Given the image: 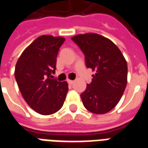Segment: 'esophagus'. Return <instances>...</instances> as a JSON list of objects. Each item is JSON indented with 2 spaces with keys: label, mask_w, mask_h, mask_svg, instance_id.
<instances>
[{
  "label": "esophagus",
  "mask_w": 148,
  "mask_h": 148,
  "mask_svg": "<svg viewBox=\"0 0 148 148\" xmlns=\"http://www.w3.org/2000/svg\"><path fill=\"white\" fill-rule=\"evenodd\" d=\"M67 82L69 85H72V84L74 83V81L73 80H67Z\"/></svg>",
  "instance_id": "esophagus-1"
}]
</instances>
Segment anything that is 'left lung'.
<instances>
[{"label": "left lung", "mask_w": 148, "mask_h": 148, "mask_svg": "<svg viewBox=\"0 0 148 148\" xmlns=\"http://www.w3.org/2000/svg\"><path fill=\"white\" fill-rule=\"evenodd\" d=\"M71 39L85 55L86 66L95 71L81 93L83 106L95 114L106 113L117 105L125 90L126 60L111 40L98 34L77 35Z\"/></svg>", "instance_id": "left-lung-1"}]
</instances>
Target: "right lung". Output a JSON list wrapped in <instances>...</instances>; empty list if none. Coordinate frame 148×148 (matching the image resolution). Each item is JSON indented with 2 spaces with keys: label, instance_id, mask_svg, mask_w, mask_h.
I'll list each match as a JSON object with an SVG mask.
<instances>
[{
  "label": "right lung",
  "instance_id": "obj_1",
  "mask_svg": "<svg viewBox=\"0 0 148 148\" xmlns=\"http://www.w3.org/2000/svg\"><path fill=\"white\" fill-rule=\"evenodd\" d=\"M62 37L41 36L24 50L15 68V78L22 96L32 109L51 115L63 106L68 92L66 82L52 78Z\"/></svg>",
  "mask_w": 148,
  "mask_h": 148
}]
</instances>
